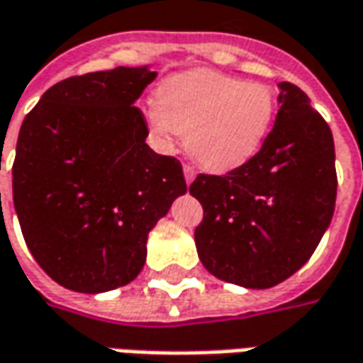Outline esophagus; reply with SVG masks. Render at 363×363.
Segmentation results:
<instances>
[{
    "label": "esophagus",
    "instance_id": "34e87169",
    "mask_svg": "<svg viewBox=\"0 0 363 363\" xmlns=\"http://www.w3.org/2000/svg\"><path fill=\"white\" fill-rule=\"evenodd\" d=\"M184 177H186V184L189 186V184L194 182V177H196V172H194V167H189V165H184Z\"/></svg>",
    "mask_w": 363,
    "mask_h": 363
}]
</instances>
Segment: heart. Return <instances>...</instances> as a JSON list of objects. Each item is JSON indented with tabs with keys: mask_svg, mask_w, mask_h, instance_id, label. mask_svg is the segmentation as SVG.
<instances>
[{
	"mask_svg": "<svg viewBox=\"0 0 363 363\" xmlns=\"http://www.w3.org/2000/svg\"><path fill=\"white\" fill-rule=\"evenodd\" d=\"M276 109L267 84L196 69L167 77L147 118L165 143L184 133L186 153L199 167L225 174L257 153Z\"/></svg>",
	"mask_w": 363,
	"mask_h": 363,
	"instance_id": "heart-1",
	"label": "heart"
}]
</instances>
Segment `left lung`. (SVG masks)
I'll use <instances>...</instances> for the list:
<instances>
[{
    "instance_id": "obj_1",
    "label": "left lung",
    "mask_w": 363,
    "mask_h": 363,
    "mask_svg": "<svg viewBox=\"0 0 363 363\" xmlns=\"http://www.w3.org/2000/svg\"><path fill=\"white\" fill-rule=\"evenodd\" d=\"M278 116L262 150L225 176L199 174L196 247L211 276L267 289L315 252L335 208L334 135L298 85H278Z\"/></svg>"
}]
</instances>
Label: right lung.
<instances>
[{"label":"right lung","instance_id":"obj_1","mask_svg":"<svg viewBox=\"0 0 363 363\" xmlns=\"http://www.w3.org/2000/svg\"><path fill=\"white\" fill-rule=\"evenodd\" d=\"M150 65L67 77L17 138L13 206L40 267L63 288L101 294L138 278L147 233L187 191L182 164L145 143L135 101Z\"/></svg>","mask_w":363,"mask_h":363}]
</instances>
